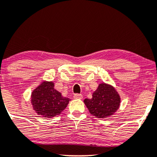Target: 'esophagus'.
Here are the masks:
<instances>
[{"instance_id":"34e87169","label":"esophagus","mask_w":157,"mask_h":157,"mask_svg":"<svg viewBox=\"0 0 157 157\" xmlns=\"http://www.w3.org/2000/svg\"><path fill=\"white\" fill-rule=\"evenodd\" d=\"M74 98L75 99H82V94H78V93H75L74 95Z\"/></svg>"}]
</instances>
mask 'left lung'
<instances>
[{
  "instance_id": "1",
  "label": "left lung",
  "mask_w": 157,
  "mask_h": 157,
  "mask_svg": "<svg viewBox=\"0 0 157 157\" xmlns=\"http://www.w3.org/2000/svg\"><path fill=\"white\" fill-rule=\"evenodd\" d=\"M92 98H85L84 103L91 114L98 118L112 116L120 107L121 98L112 85L102 82L93 92Z\"/></svg>"
}]
</instances>
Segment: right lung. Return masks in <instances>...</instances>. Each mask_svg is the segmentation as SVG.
<instances>
[{"label":"right lung","instance_id":"add662e5","mask_svg":"<svg viewBox=\"0 0 157 157\" xmlns=\"http://www.w3.org/2000/svg\"><path fill=\"white\" fill-rule=\"evenodd\" d=\"M70 99L61 96V93L54 88L53 82H41L31 95V103L33 109L43 117L51 118L59 115L66 109Z\"/></svg>","mask_w":157,"mask_h":157}]
</instances>
